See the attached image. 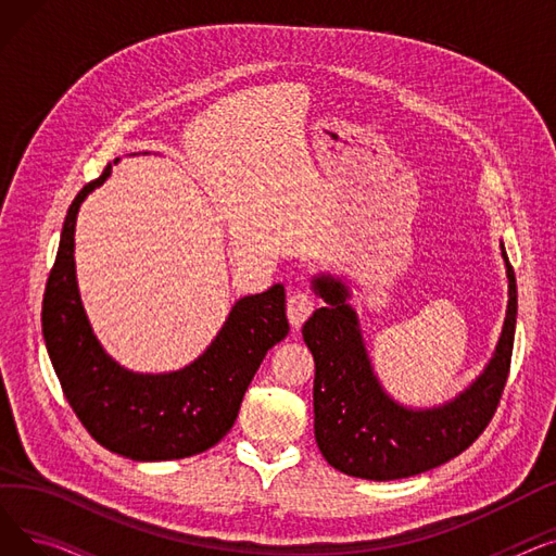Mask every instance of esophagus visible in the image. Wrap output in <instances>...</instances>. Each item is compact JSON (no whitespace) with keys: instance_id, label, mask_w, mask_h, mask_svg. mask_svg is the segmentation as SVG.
<instances>
[{"instance_id":"esophagus-1","label":"esophagus","mask_w":556,"mask_h":556,"mask_svg":"<svg viewBox=\"0 0 556 556\" xmlns=\"http://www.w3.org/2000/svg\"><path fill=\"white\" fill-rule=\"evenodd\" d=\"M317 308V300L308 293V290H298L288 298V319L290 325L295 329H300L306 319L311 317V313Z\"/></svg>"}]
</instances>
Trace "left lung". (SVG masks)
Returning a JSON list of instances; mask_svg holds the SVG:
<instances>
[{
  "instance_id": "8db88e82",
  "label": "left lung",
  "mask_w": 556,
  "mask_h": 556,
  "mask_svg": "<svg viewBox=\"0 0 556 556\" xmlns=\"http://www.w3.org/2000/svg\"><path fill=\"white\" fill-rule=\"evenodd\" d=\"M503 256L509 304L495 354L469 390L432 410H407L383 392L344 283L333 277L313 281L327 306L306 319L302 336L315 361V442L333 469L378 482L410 478L457 457L484 432L507 386L518 311L516 275L505 248Z\"/></svg>"
}]
</instances>
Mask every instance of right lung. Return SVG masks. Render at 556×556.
I'll use <instances>...</instances> for the list:
<instances>
[{
	"mask_svg": "<svg viewBox=\"0 0 556 556\" xmlns=\"http://www.w3.org/2000/svg\"><path fill=\"white\" fill-rule=\"evenodd\" d=\"M108 175L110 164L70 204L45 288L47 352L72 410L101 446L137 462L198 455L229 432L268 349L288 336L283 286L233 304L207 352L180 371L153 376L119 367L87 323L74 273L78 207Z\"/></svg>",
	"mask_w": 556,
	"mask_h": 556,
	"instance_id": "1",
	"label": "right lung"
}]
</instances>
